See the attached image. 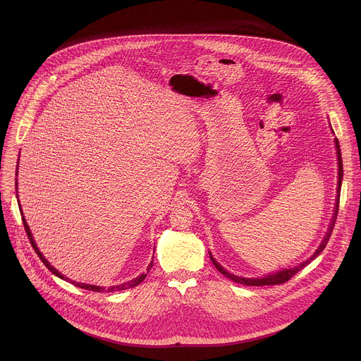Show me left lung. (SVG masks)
I'll return each mask as SVG.
<instances>
[{
  "label": "left lung",
  "instance_id": "left-lung-1",
  "mask_svg": "<svg viewBox=\"0 0 361 361\" xmlns=\"http://www.w3.org/2000/svg\"><path fill=\"white\" fill-rule=\"evenodd\" d=\"M334 142H336V148H337V160H338V185H337V197H336V207H334V214H333V220H331V224H330V228L324 237V240L322 241L320 247L316 250V252L310 257V259H307L305 262H302L301 264L295 266V267H291V269H284L281 271H277V273H273V274H269V276H264L262 279H244V277H238V276H234L231 273H228L226 269H223L217 262L214 257L210 254V259L213 262V264L216 266V269L226 277H228L230 280L235 281V283H240V284H244V286H274V284H283L286 281H288L293 276H295L301 269H304L307 264H310L316 257L326 248L329 240H330V235L333 233V228H334V224H336V219H337V213H338V202H340V190H341V180H343V160H341V152H340V145H338V140L334 138Z\"/></svg>",
  "mask_w": 361,
  "mask_h": 361
}]
</instances>
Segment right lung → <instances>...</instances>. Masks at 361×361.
<instances>
[{
	"mask_svg": "<svg viewBox=\"0 0 361 361\" xmlns=\"http://www.w3.org/2000/svg\"><path fill=\"white\" fill-rule=\"evenodd\" d=\"M18 167V166H17ZM18 170V169H17ZM18 173V171H17ZM17 183V181H16ZM20 209H21V205H20ZM21 214H23V212H21ZM23 224H24V228H25V233H27V235H28V240H30V243H31V245H32V248L35 250V252H37V255L39 257V260L45 264V267L53 273V274H56L57 277H60V279H63V280H67V281H70V283H73L74 286H77V287H80V288H85V290H90V291H107V293H111V291H120V290H127V288H131V287H135V286H138L145 277H147V274H141V276H138V277H135L134 280H131V281H127V283H124V284H120V286H113V287H99V286H91V284H82V283H75V281H71V280H68L67 277H64L59 270H56L53 266H51L48 262H47V259L45 257L41 254V251L38 250V247H37V244H35V241H34V238H32V234H31V230H30V227H28V224H27V221H25V219H24V214H23ZM151 267H152V263H149L148 264V267H147V271H149L151 270Z\"/></svg>",
	"mask_w": 361,
	"mask_h": 361,
	"instance_id": "add662e5",
	"label": "right lung"
}]
</instances>
